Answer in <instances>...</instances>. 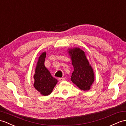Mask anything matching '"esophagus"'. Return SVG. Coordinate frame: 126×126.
Returning <instances> with one entry per match:
<instances>
[{"mask_svg":"<svg viewBox=\"0 0 126 126\" xmlns=\"http://www.w3.org/2000/svg\"><path fill=\"white\" fill-rule=\"evenodd\" d=\"M59 81L60 82H62L64 80H65V78H59Z\"/></svg>","mask_w":126,"mask_h":126,"instance_id":"esophagus-1","label":"esophagus"}]
</instances>
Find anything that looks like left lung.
Returning a JSON list of instances; mask_svg holds the SVG:
<instances>
[{
	"label": "left lung",
	"instance_id": "1",
	"mask_svg": "<svg viewBox=\"0 0 126 126\" xmlns=\"http://www.w3.org/2000/svg\"><path fill=\"white\" fill-rule=\"evenodd\" d=\"M68 52L74 67L70 78L72 81L81 90H89L94 81V73L84 51L79 48H74Z\"/></svg>",
	"mask_w": 126,
	"mask_h": 126
}]
</instances>
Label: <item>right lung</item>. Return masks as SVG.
Returning a JSON list of instances; mask_svg holds the SVG:
<instances>
[{"label":"right lung","instance_id":"right-lung-1","mask_svg":"<svg viewBox=\"0 0 126 126\" xmlns=\"http://www.w3.org/2000/svg\"><path fill=\"white\" fill-rule=\"evenodd\" d=\"M46 52L43 53L39 57L34 75L33 83L36 89L43 96H47L52 91L58 82L51 75L49 70L44 65Z\"/></svg>","mask_w":126,"mask_h":126}]
</instances>
